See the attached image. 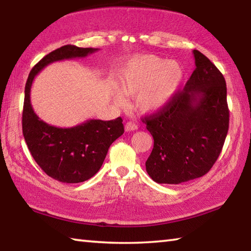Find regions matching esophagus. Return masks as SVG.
Returning a JSON list of instances; mask_svg holds the SVG:
<instances>
[{
	"label": "esophagus",
	"instance_id": "34e87169",
	"mask_svg": "<svg viewBox=\"0 0 251 251\" xmlns=\"http://www.w3.org/2000/svg\"><path fill=\"white\" fill-rule=\"evenodd\" d=\"M138 129V125L136 124L134 122H127L126 125H125V130L126 131H133Z\"/></svg>",
	"mask_w": 251,
	"mask_h": 251
}]
</instances>
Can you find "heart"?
<instances>
[{
	"mask_svg": "<svg viewBox=\"0 0 251 251\" xmlns=\"http://www.w3.org/2000/svg\"><path fill=\"white\" fill-rule=\"evenodd\" d=\"M184 72L175 60L147 54L129 59L121 69L120 89L126 97H137V105L144 112H156L175 97L183 81ZM115 102L123 104L116 93Z\"/></svg>",
	"mask_w": 251,
	"mask_h": 251,
	"instance_id": "heart-1",
	"label": "heart"
}]
</instances>
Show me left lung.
Returning a JSON list of instances; mask_svg holds the SVG:
<instances>
[{
	"instance_id": "8db88e82",
	"label": "left lung",
	"mask_w": 251,
	"mask_h": 251,
	"mask_svg": "<svg viewBox=\"0 0 251 251\" xmlns=\"http://www.w3.org/2000/svg\"><path fill=\"white\" fill-rule=\"evenodd\" d=\"M193 56L195 70L184 89L160 112L143 120L153 137L146 170L157 183L180 184L206 175L228 131L224 76L199 50Z\"/></svg>"
}]
</instances>
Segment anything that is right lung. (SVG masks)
Listing matches in <instances>:
<instances>
[{
	"label": "right lung",
	"mask_w": 251,
	"mask_h": 251,
	"mask_svg": "<svg viewBox=\"0 0 251 251\" xmlns=\"http://www.w3.org/2000/svg\"><path fill=\"white\" fill-rule=\"evenodd\" d=\"M98 50L74 45L53 50L31 69L25 85L22 124L27 147L45 173L63 183L84 182L100 170L110 146L124 134L123 120H89L68 128L49 125L33 110L31 84L35 76L50 63L85 58Z\"/></svg>",
	"instance_id": "right-lung-1"
}]
</instances>
